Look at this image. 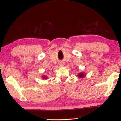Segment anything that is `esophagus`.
<instances>
[{"label": "esophagus", "instance_id": "esophagus-1", "mask_svg": "<svg viewBox=\"0 0 121 121\" xmlns=\"http://www.w3.org/2000/svg\"><path fill=\"white\" fill-rule=\"evenodd\" d=\"M65 65V63L63 62H60V63H59V65H60V67L63 66V65Z\"/></svg>", "mask_w": 121, "mask_h": 121}]
</instances>
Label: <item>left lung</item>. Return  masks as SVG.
<instances>
[{"label":"left lung","mask_w":121,"mask_h":121,"mask_svg":"<svg viewBox=\"0 0 121 121\" xmlns=\"http://www.w3.org/2000/svg\"><path fill=\"white\" fill-rule=\"evenodd\" d=\"M78 77H79V78H83L85 76V73H78Z\"/></svg>","instance_id":"1"}]
</instances>
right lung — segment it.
I'll list each match as a JSON object with an SVG mask.
<instances>
[{"instance_id": "1", "label": "right lung", "mask_w": 121, "mask_h": 121, "mask_svg": "<svg viewBox=\"0 0 121 121\" xmlns=\"http://www.w3.org/2000/svg\"><path fill=\"white\" fill-rule=\"evenodd\" d=\"M42 78H43V79H47V78H48V77H47V76H43L42 77Z\"/></svg>"}]
</instances>
